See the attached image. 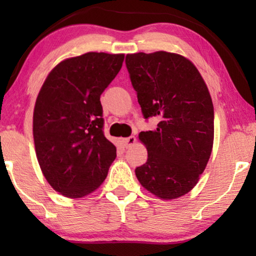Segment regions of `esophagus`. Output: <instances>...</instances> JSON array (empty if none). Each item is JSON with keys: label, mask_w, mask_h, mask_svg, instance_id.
<instances>
[{"label": "esophagus", "mask_w": 256, "mask_h": 256, "mask_svg": "<svg viewBox=\"0 0 256 256\" xmlns=\"http://www.w3.org/2000/svg\"><path fill=\"white\" fill-rule=\"evenodd\" d=\"M122 142H124V144L126 148H130L132 146L135 144L136 138H135V136H129V138L122 140Z\"/></svg>", "instance_id": "esophagus-1"}]
</instances>
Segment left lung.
<instances>
[{"label": "left lung", "instance_id": "1", "mask_svg": "<svg viewBox=\"0 0 256 256\" xmlns=\"http://www.w3.org/2000/svg\"><path fill=\"white\" fill-rule=\"evenodd\" d=\"M132 85L155 130L141 132L148 158L136 168L146 190L166 200L186 194L198 183L214 138V110L208 88L194 62L166 51L126 56Z\"/></svg>", "mask_w": 256, "mask_h": 256}]
</instances>
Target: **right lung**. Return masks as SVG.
<instances>
[{
  "mask_svg": "<svg viewBox=\"0 0 256 256\" xmlns=\"http://www.w3.org/2000/svg\"><path fill=\"white\" fill-rule=\"evenodd\" d=\"M124 54L87 52L54 66L38 93L34 142L52 188L82 198L106 180L116 148L104 138L100 96L122 68Z\"/></svg>",
  "mask_w": 256,
  "mask_h": 256,
  "instance_id": "1",
  "label": "right lung"
}]
</instances>
